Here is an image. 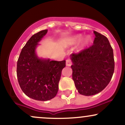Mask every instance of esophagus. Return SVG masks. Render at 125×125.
I'll list each match as a JSON object with an SVG mask.
<instances>
[{"instance_id": "34e87169", "label": "esophagus", "mask_w": 125, "mask_h": 125, "mask_svg": "<svg viewBox=\"0 0 125 125\" xmlns=\"http://www.w3.org/2000/svg\"><path fill=\"white\" fill-rule=\"evenodd\" d=\"M66 64L67 66H71L72 65V62L70 59H67L66 61Z\"/></svg>"}]
</instances>
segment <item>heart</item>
<instances>
[{
  "label": "heart",
  "mask_w": 125,
  "mask_h": 125,
  "mask_svg": "<svg viewBox=\"0 0 125 125\" xmlns=\"http://www.w3.org/2000/svg\"><path fill=\"white\" fill-rule=\"evenodd\" d=\"M80 41L81 42H80L78 48H77L78 52L83 51L87 47L89 46L92 42V38L90 35H87L83 38L82 35L77 34V35L66 38L63 42V44L64 46L68 47L75 45V44L79 43Z\"/></svg>",
  "instance_id": "b5f03b06"
}]
</instances>
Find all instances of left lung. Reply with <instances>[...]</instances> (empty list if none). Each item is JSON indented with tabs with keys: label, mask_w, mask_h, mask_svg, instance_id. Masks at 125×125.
Segmentation results:
<instances>
[{
	"label": "left lung",
	"mask_w": 125,
	"mask_h": 125,
	"mask_svg": "<svg viewBox=\"0 0 125 125\" xmlns=\"http://www.w3.org/2000/svg\"><path fill=\"white\" fill-rule=\"evenodd\" d=\"M94 44L78 54L72 53V79L81 94L92 96L107 86L112 77L115 61L112 48L106 37L94 31Z\"/></svg>",
	"instance_id": "8db88e82"
}]
</instances>
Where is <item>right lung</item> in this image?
I'll use <instances>...</instances> for the list:
<instances>
[{
	"label": "right lung",
	"mask_w": 125,
	"mask_h": 125,
	"mask_svg": "<svg viewBox=\"0 0 125 125\" xmlns=\"http://www.w3.org/2000/svg\"><path fill=\"white\" fill-rule=\"evenodd\" d=\"M48 30L39 31L29 39L21 50L17 63V77L23 93L36 100L47 101L56 95L62 71L66 61L39 58L36 49Z\"/></svg>",
	"instance_id": "right-lung-1"
}]
</instances>
